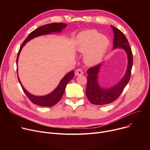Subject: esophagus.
<instances>
[{
  "label": "esophagus",
  "instance_id": "34e87169",
  "mask_svg": "<svg viewBox=\"0 0 150 150\" xmlns=\"http://www.w3.org/2000/svg\"><path fill=\"white\" fill-rule=\"evenodd\" d=\"M75 75H76V76H80V75H81L83 74V71H82L81 69H77V70L75 71Z\"/></svg>",
  "mask_w": 150,
  "mask_h": 150
}]
</instances>
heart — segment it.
Masks as SVG:
<instances>
[{"mask_svg":"<svg viewBox=\"0 0 150 150\" xmlns=\"http://www.w3.org/2000/svg\"><path fill=\"white\" fill-rule=\"evenodd\" d=\"M108 38L99 35L93 30L83 31L76 39V50L84 53V61L89 65H96L103 58L109 46Z\"/></svg>","mask_w":150,"mask_h":150,"instance_id":"heart-1","label":"heart"}]
</instances>
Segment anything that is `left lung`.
<instances>
[{
    "mask_svg": "<svg viewBox=\"0 0 150 150\" xmlns=\"http://www.w3.org/2000/svg\"><path fill=\"white\" fill-rule=\"evenodd\" d=\"M113 30L114 42L113 48L123 49L127 54L128 66L126 73L122 79L109 88H103L99 85L98 82V74L101 64L91 67L88 70L87 88L86 91V96L91 103L96 105H103L112 103L117 100L128 83L133 64V57L131 49L128 39L125 35L118 28L111 25Z\"/></svg>",
    "mask_w": 150,
    "mask_h": 150,
    "instance_id": "1",
    "label": "left lung"
}]
</instances>
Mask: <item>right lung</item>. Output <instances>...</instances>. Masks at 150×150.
Listing matches in <instances>:
<instances>
[{
  "label": "right lung",
  "instance_id": "add662e5",
  "mask_svg": "<svg viewBox=\"0 0 150 150\" xmlns=\"http://www.w3.org/2000/svg\"><path fill=\"white\" fill-rule=\"evenodd\" d=\"M67 25L66 23H48V24H46L42 26L39 27V28H36L32 32L30 33L29 35L27 37V38L25 39V41L23 42L19 50L18 53L17 59H16V64L18 67V61L19 56L20 54L21 51L22 49V47L25 45V44L30 41L31 39H32L36 37L45 35H48L52 33H56V32H61V30L66 27ZM17 74H18V70H17ZM74 76V71L72 70L71 72L67 74L64 77H63L62 79L61 80L59 84L56 88L53 91H52L50 93L48 94V95H46L44 96H33L32 94L29 93L25 89L23 88L22 86L19 78L18 75V78L19 83L21 84V87L24 92V93L26 94L27 97L30 99V100L33 103L37 105L38 106H53L54 105H56L58 102L61 99L63 94L64 93L65 89L66 87V85L69 83V81L72 79Z\"/></svg>",
  "mask_w": 150,
  "mask_h": 150
}]
</instances>
